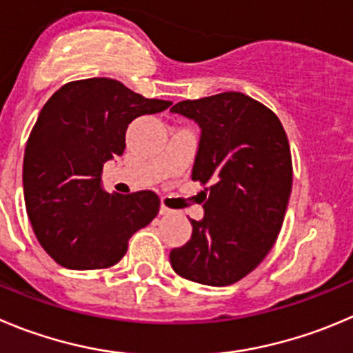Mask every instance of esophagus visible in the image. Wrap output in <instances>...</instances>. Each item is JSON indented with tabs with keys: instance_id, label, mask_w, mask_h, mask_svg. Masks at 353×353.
Masks as SVG:
<instances>
[{
	"instance_id": "obj_1",
	"label": "esophagus",
	"mask_w": 353,
	"mask_h": 353,
	"mask_svg": "<svg viewBox=\"0 0 353 353\" xmlns=\"http://www.w3.org/2000/svg\"><path fill=\"white\" fill-rule=\"evenodd\" d=\"M174 210H170V209H167L165 205H161L160 207V216H170V214H172Z\"/></svg>"
}]
</instances>
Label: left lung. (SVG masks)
I'll use <instances>...</instances> for the list:
<instances>
[{
  "label": "left lung",
  "mask_w": 353,
  "mask_h": 353,
  "mask_svg": "<svg viewBox=\"0 0 353 353\" xmlns=\"http://www.w3.org/2000/svg\"><path fill=\"white\" fill-rule=\"evenodd\" d=\"M172 113L200 127L192 179L209 184L192 239L170 251L183 279L225 288L265 259L284 223L292 188L289 141L273 111L242 92L183 101Z\"/></svg>",
  "instance_id": "obj_1"
}]
</instances>
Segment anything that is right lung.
Here are the masks:
<instances>
[{
    "label": "right lung",
    "mask_w": 353,
    "mask_h": 353,
    "mask_svg": "<svg viewBox=\"0 0 353 353\" xmlns=\"http://www.w3.org/2000/svg\"><path fill=\"white\" fill-rule=\"evenodd\" d=\"M170 104L111 78L71 81L48 99L26 144L22 183L36 239L54 261L69 270L110 268L128 239L153 221L157 193H108L101 174L123 154L128 123Z\"/></svg>",
    "instance_id": "right-lung-1"
}]
</instances>
